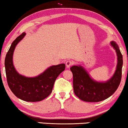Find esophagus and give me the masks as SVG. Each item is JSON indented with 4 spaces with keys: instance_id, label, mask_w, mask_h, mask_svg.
I'll return each mask as SVG.
<instances>
[{
    "instance_id": "34e87169",
    "label": "esophagus",
    "mask_w": 128,
    "mask_h": 128,
    "mask_svg": "<svg viewBox=\"0 0 128 128\" xmlns=\"http://www.w3.org/2000/svg\"><path fill=\"white\" fill-rule=\"evenodd\" d=\"M73 61L72 60H68L66 62V66L68 68H69L70 66H71L72 64H73Z\"/></svg>"
}]
</instances>
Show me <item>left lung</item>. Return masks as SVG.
Returning a JSON list of instances; mask_svg holds the SVG:
<instances>
[{
  "mask_svg": "<svg viewBox=\"0 0 128 128\" xmlns=\"http://www.w3.org/2000/svg\"><path fill=\"white\" fill-rule=\"evenodd\" d=\"M117 55V66L112 77L106 82H98L90 78L89 74L81 66L70 68L73 76V90L79 99L88 102H98L107 99L113 94L121 82L122 55L115 42H110Z\"/></svg>",
  "mask_w": 128,
  "mask_h": 128,
  "instance_id": "1",
  "label": "left lung"
}]
</instances>
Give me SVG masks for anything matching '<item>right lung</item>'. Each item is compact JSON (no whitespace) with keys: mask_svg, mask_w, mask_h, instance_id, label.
I'll return each mask as SVG.
<instances>
[{"mask_svg":"<svg viewBox=\"0 0 128 128\" xmlns=\"http://www.w3.org/2000/svg\"><path fill=\"white\" fill-rule=\"evenodd\" d=\"M25 34L24 32L15 39L6 56L4 65L7 81L12 93L19 99L31 102L42 101L50 95L55 81L65 69V64L51 66L34 77L20 74L13 65L12 55L16 46Z\"/></svg>","mask_w":128,"mask_h":128,"instance_id":"add662e5","label":"right lung"}]
</instances>
